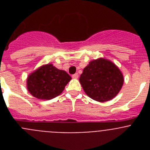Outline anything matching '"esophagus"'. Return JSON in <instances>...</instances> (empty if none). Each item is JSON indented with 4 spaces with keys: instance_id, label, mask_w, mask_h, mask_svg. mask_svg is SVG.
Instances as JSON below:
<instances>
[{
    "instance_id": "obj_1",
    "label": "esophagus",
    "mask_w": 150,
    "mask_h": 150,
    "mask_svg": "<svg viewBox=\"0 0 150 150\" xmlns=\"http://www.w3.org/2000/svg\"><path fill=\"white\" fill-rule=\"evenodd\" d=\"M78 77H79V75H78V74H74V75H72L73 79H77Z\"/></svg>"
}]
</instances>
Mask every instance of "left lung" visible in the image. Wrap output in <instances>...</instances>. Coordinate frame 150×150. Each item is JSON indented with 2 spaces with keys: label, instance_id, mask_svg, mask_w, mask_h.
I'll return each mask as SVG.
<instances>
[{
  "label": "left lung",
  "instance_id": "left-lung-1",
  "mask_svg": "<svg viewBox=\"0 0 150 150\" xmlns=\"http://www.w3.org/2000/svg\"><path fill=\"white\" fill-rule=\"evenodd\" d=\"M79 82L85 93L98 102L112 100L118 95L124 83L120 68L104 58L92 60L83 69Z\"/></svg>",
  "mask_w": 150,
  "mask_h": 150
}]
</instances>
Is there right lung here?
I'll return each mask as SVG.
<instances>
[{
	"label": "right lung",
	"mask_w": 150,
	"mask_h": 150,
	"mask_svg": "<svg viewBox=\"0 0 150 150\" xmlns=\"http://www.w3.org/2000/svg\"><path fill=\"white\" fill-rule=\"evenodd\" d=\"M71 79V76L66 71L56 68L52 64H47L29 74L27 88L34 98L51 100L62 94Z\"/></svg>",
	"instance_id": "right-lung-1"
}]
</instances>
